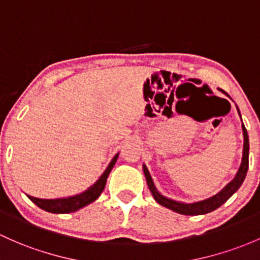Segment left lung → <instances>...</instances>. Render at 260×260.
<instances>
[{"mask_svg":"<svg viewBox=\"0 0 260 260\" xmlns=\"http://www.w3.org/2000/svg\"><path fill=\"white\" fill-rule=\"evenodd\" d=\"M239 113V109H238ZM243 136H244V148H243V159H242V165H240V168L237 173L236 178L232 180L231 183L225 185L219 193H217L215 196L210 197L208 199H204L202 202H196V203H190V204H185V203H180V202H176L172 201V199L166 198L162 194L157 192L155 189L154 184H153V180L149 176V172L147 169L146 166H143V171H144V176H146L147 183H148L149 190H151L152 196L154 197L155 202L159 203L160 206L166 207V208L174 210V212L179 213V214H184V215H199V214H206V213L212 212V210L219 208L223 203H225L234 193L238 190V188L242 185L243 180H244L245 176H247V171L248 167H249V139H248V133L247 129H245L244 124H243Z\"/></svg>","mask_w":260,"mask_h":260,"instance_id":"obj_1","label":"left lung"}]
</instances>
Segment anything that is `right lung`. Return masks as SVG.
Masks as SVG:
<instances>
[{"instance_id":"obj_1","label":"right lung","mask_w":260,"mask_h":260,"mask_svg":"<svg viewBox=\"0 0 260 260\" xmlns=\"http://www.w3.org/2000/svg\"><path fill=\"white\" fill-rule=\"evenodd\" d=\"M117 158H118V154L114 155V158L112 159V162L109 163L107 169L105 171V173L101 176V178L92 185L91 188L86 190V192L81 193V194L68 197V198H59V199H40L35 198V197L28 196V198L36 204L37 207H40L41 209L46 210V212L50 213H72L76 212V210L83 208L87 204L94 202L98 197L101 196V193L103 192L106 187V182H107L108 174L111 173L112 168L116 165Z\"/></svg>"}]
</instances>
